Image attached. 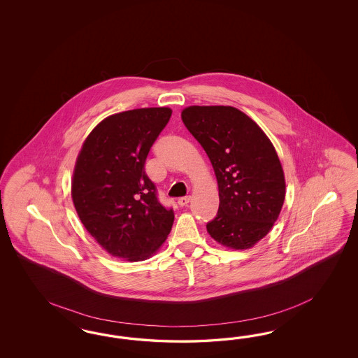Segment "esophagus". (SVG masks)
Segmentation results:
<instances>
[{"label":"esophagus","mask_w":358,"mask_h":358,"mask_svg":"<svg viewBox=\"0 0 358 358\" xmlns=\"http://www.w3.org/2000/svg\"><path fill=\"white\" fill-rule=\"evenodd\" d=\"M190 199H192V196L190 195H185V196H181L180 199H178V205L181 207L186 206L189 202H190Z\"/></svg>","instance_id":"esophagus-1"}]
</instances>
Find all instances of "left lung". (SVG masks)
Segmentation results:
<instances>
[{
  "label": "left lung",
  "instance_id": "left-lung-1",
  "mask_svg": "<svg viewBox=\"0 0 358 358\" xmlns=\"http://www.w3.org/2000/svg\"><path fill=\"white\" fill-rule=\"evenodd\" d=\"M181 118L217 176L219 210L207 232L227 248L248 250L268 235L285 201L277 152L259 124L232 106H189Z\"/></svg>",
  "mask_w": 358,
  "mask_h": 358
}]
</instances>
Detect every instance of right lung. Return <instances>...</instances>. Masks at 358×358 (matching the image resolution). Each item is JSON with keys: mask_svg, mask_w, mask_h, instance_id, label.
<instances>
[{"mask_svg": "<svg viewBox=\"0 0 358 358\" xmlns=\"http://www.w3.org/2000/svg\"><path fill=\"white\" fill-rule=\"evenodd\" d=\"M171 115L169 108L110 115L89 134L77 156L72 178L77 215L114 257L147 260L173 226V210L159 202L144 171L152 144Z\"/></svg>", "mask_w": 358, "mask_h": 358, "instance_id": "obj_1", "label": "right lung"}]
</instances>
